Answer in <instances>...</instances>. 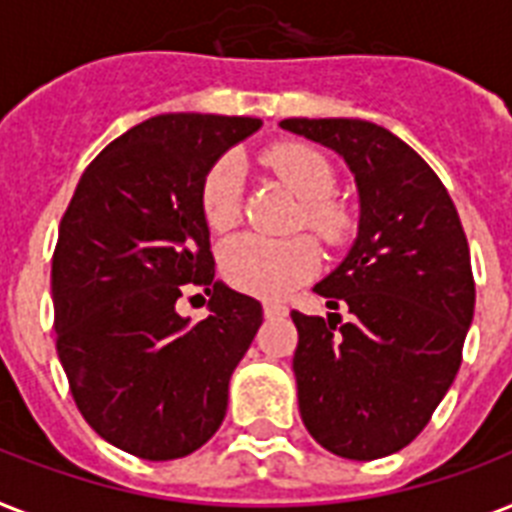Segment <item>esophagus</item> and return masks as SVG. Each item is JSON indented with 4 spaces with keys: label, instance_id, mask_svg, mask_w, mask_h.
<instances>
[{
    "label": "esophagus",
    "instance_id": "esophagus-1",
    "mask_svg": "<svg viewBox=\"0 0 512 512\" xmlns=\"http://www.w3.org/2000/svg\"><path fill=\"white\" fill-rule=\"evenodd\" d=\"M263 315L265 318H278V315H286V305H281V302H263Z\"/></svg>",
    "mask_w": 512,
    "mask_h": 512
}]
</instances>
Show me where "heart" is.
Instances as JSON below:
<instances>
[{
  "instance_id": "heart-1",
  "label": "heart",
  "mask_w": 512,
  "mask_h": 512,
  "mask_svg": "<svg viewBox=\"0 0 512 512\" xmlns=\"http://www.w3.org/2000/svg\"><path fill=\"white\" fill-rule=\"evenodd\" d=\"M265 165L302 199L297 228H310L323 244L339 247L355 231V215L336 197V170L323 152L299 141H281L265 152ZM202 218L223 234L242 218V170L226 155L207 168L199 186ZM321 249L310 236L289 239L236 236L220 249V273L228 284L252 297L278 299L307 284L321 270Z\"/></svg>"
}]
</instances>
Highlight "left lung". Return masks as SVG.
I'll return each instance as SVG.
<instances>
[{"label": "left lung", "mask_w": 512, "mask_h": 512, "mask_svg": "<svg viewBox=\"0 0 512 512\" xmlns=\"http://www.w3.org/2000/svg\"><path fill=\"white\" fill-rule=\"evenodd\" d=\"M281 128L336 149L360 189L355 247L315 286L352 321L292 310L299 413L339 458H386L426 429L463 363L476 302L463 223L429 162L386 128L352 118Z\"/></svg>", "instance_id": "obj_1"}]
</instances>
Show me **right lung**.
Returning a JSON list of instances; mask_svg holds the SVG:
<instances>
[{
  "label": "right lung",
  "instance_id": "add662e5",
  "mask_svg": "<svg viewBox=\"0 0 512 512\" xmlns=\"http://www.w3.org/2000/svg\"><path fill=\"white\" fill-rule=\"evenodd\" d=\"M263 126L173 112L149 118L83 170L52 255L54 344L91 429L141 460H176L220 429L228 381L263 323L247 294L215 284L199 207L207 168ZM211 294L189 324L181 293ZM199 297V294H197Z\"/></svg>",
  "mask_w": 512,
  "mask_h": 512
}]
</instances>
